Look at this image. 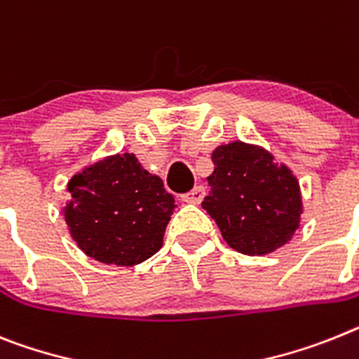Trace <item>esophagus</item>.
Here are the masks:
<instances>
[{
  "instance_id": "34e87169",
  "label": "esophagus",
  "mask_w": 359,
  "mask_h": 359,
  "mask_svg": "<svg viewBox=\"0 0 359 359\" xmlns=\"http://www.w3.org/2000/svg\"><path fill=\"white\" fill-rule=\"evenodd\" d=\"M203 196H205V189L201 185H196L192 191L185 192V194L182 196V200L185 201V203H201V200H203Z\"/></svg>"
}]
</instances>
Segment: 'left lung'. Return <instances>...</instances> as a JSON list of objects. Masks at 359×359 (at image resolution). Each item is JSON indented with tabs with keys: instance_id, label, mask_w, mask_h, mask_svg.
<instances>
[{
	"instance_id": "obj_1",
	"label": "left lung",
	"mask_w": 359,
	"mask_h": 359,
	"mask_svg": "<svg viewBox=\"0 0 359 359\" xmlns=\"http://www.w3.org/2000/svg\"><path fill=\"white\" fill-rule=\"evenodd\" d=\"M214 172L203 207L231 249L263 256L283 247L303 214L298 177L259 145L232 142L212 152Z\"/></svg>"
}]
</instances>
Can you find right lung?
Listing matches in <instances>:
<instances>
[{
	"instance_id": "1",
	"label": "right lung",
	"mask_w": 359,
	"mask_h": 359,
	"mask_svg": "<svg viewBox=\"0 0 359 359\" xmlns=\"http://www.w3.org/2000/svg\"><path fill=\"white\" fill-rule=\"evenodd\" d=\"M67 191V229L88 258L133 267L161 249L176 201L136 154L107 156L88 165L70 177Z\"/></svg>"
}]
</instances>
